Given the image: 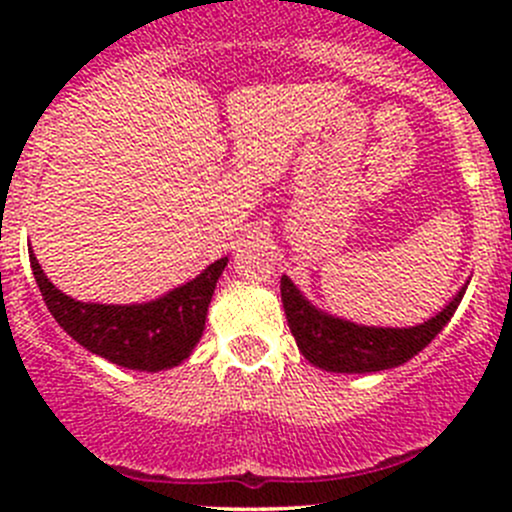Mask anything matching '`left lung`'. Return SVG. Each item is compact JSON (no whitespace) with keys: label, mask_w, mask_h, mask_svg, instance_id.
<instances>
[{"label":"left lung","mask_w":512,"mask_h":512,"mask_svg":"<svg viewBox=\"0 0 512 512\" xmlns=\"http://www.w3.org/2000/svg\"><path fill=\"white\" fill-rule=\"evenodd\" d=\"M282 304H285L287 324L304 359L324 371L337 374H369L401 366L416 356L431 339L451 322L453 312L461 304L466 287L446 304V309L416 327H361L347 319L319 312L309 299L302 297L294 282L282 275Z\"/></svg>","instance_id":"8db88e82"}]
</instances>
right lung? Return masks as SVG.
Wrapping results in <instances>:
<instances>
[{
  "label": "right lung",
  "mask_w": 512,
  "mask_h": 512,
  "mask_svg": "<svg viewBox=\"0 0 512 512\" xmlns=\"http://www.w3.org/2000/svg\"><path fill=\"white\" fill-rule=\"evenodd\" d=\"M29 262L51 317L71 339L126 369L163 371L188 359L203 337L208 304L227 257L213 262L195 280L146 304L79 302L46 280L32 250Z\"/></svg>",
  "instance_id": "1"
}]
</instances>
